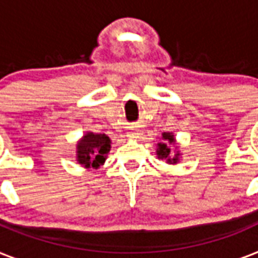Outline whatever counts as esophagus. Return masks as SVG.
Instances as JSON below:
<instances>
[{
  "mask_svg": "<svg viewBox=\"0 0 258 258\" xmlns=\"http://www.w3.org/2000/svg\"><path fill=\"white\" fill-rule=\"evenodd\" d=\"M141 135V130L140 128H131L128 133L130 138H138Z\"/></svg>",
  "mask_w": 258,
  "mask_h": 258,
  "instance_id": "obj_1",
  "label": "esophagus"
}]
</instances>
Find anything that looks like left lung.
Segmentation results:
<instances>
[{
	"label": "left lung",
	"instance_id": "left-lung-1",
	"mask_svg": "<svg viewBox=\"0 0 258 258\" xmlns=\"http://www.w3.org/2000/svg\"><path fill=\"white\" fill-rule=\"evenodd\" d=\"M163 142H159L157 144V156L160 159H166L167 163L170 164H177L179 160V156L181 153L179 152H175V155L171 156V149H170V145H174L175 144V138L171 133H163L162 134Z\"/></svg>",
	"mask_w": 258,
	"mask_h": 258
}]
</instances>
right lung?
I'll list each match as a JSON object with an SVG mask.
<instances>
[{"label": "right lung", "instance_id": "1", "mask_svg": "<svg viewBox=\"0 0 258 258\" xmlns=\"http://www.w3.org/2000/svg\"><path fill=\"white\" fill-rule=\"evenodd\" d=\"M110 151V138L105 134H87L77 142V162L85 168H98Z\"/></svg>", "mask_w": 258, "mask_h": 258}]
</instances>
